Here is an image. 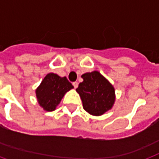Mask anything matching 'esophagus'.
<instances>
[{"label": "esophagus", "mask_w": 159, "mask_h": 159, "mask_svg": "<svg viewBox=\"0 0 159 159\" xmlns=\"http://www.w3.org/2000/svg\"><path fill=\"white\" fill-rule=\"evenodd\" d=\"M72 85H73V87H74V88H77V87H78V82H72Z\"/></svg>", "instance_id": "34e87169"}]
</instances>
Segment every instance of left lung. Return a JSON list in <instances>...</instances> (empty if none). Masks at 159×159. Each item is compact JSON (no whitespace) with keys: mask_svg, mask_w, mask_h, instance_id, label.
<instances>
[{"mask_svg":"<svg viewBox=\"0 0 159 159\" xmlns=\"http://www.w3.org/2000/svg\"><path fill=\"white\" fill-rule=\"evenodd\" d=\"M76 91L82 99L83 108L92 116H99L111 110L116 101L115 88L99 72L93 71L82 75Z\"/></svg>","mask_w":159,"mask_h":159,"instance_id":"left-lung-1","label":"left lung"}]
</instances>
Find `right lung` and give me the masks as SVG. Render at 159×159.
<instances>
[{
  "label": "right lung",
  "instance_id": "1",
  "mask_svg": "<svg viewBox=\"0 0 159 159\" xmlns=\"http://www.w3.org/2000/svg\"><path fill=\"white\" fill-rule=\"evenodd\" d=\"M73 88L67 77L48 73L36 89V97L39 106L46 111H54L66 92Z\"/></svg>",
  "mask_w": 159,
  "mask_h": 159
}]
</instances>
